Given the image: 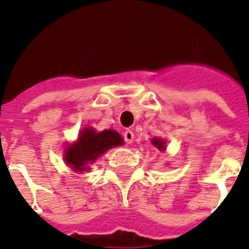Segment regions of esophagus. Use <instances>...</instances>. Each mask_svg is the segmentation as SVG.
Instances as JSON below:
<instances>
[{"label": "esophagus", "mask_w": 249, "mask_h": 249, "mask_svg": "<svg viewBox=\"0 0 249 249\" xmlns=\"http://www.w3.org/2000/svg\"><path fill=\"white\" fill-rule=\"evenodd\" d=\"M124 140L126 143H132L133 140H134V133L132 130H125L124 132Z\"/></svg>", "instance_id": "1"}]
</instances>
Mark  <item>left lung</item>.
I'll use <instances>...</instances> for the list:
<instances>
[{"label":"left lung","instance_id":"1","mask_svg":"<svg viewBox=\"0 0 249 249\" xmlns=\"http://www.w3.org/2000/svg\"><path fill=\"white\" fill-rule=\"evenodd\" d=\"M151 143L154 144V146H155V147L158 148L159 151H164V150H165V148H166L165 141L160 140V138H152Z\"/></svg>","mask_w":249,"mask_h":249}]
</instances>
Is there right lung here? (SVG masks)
I'll return each mask as SVG.
<instances>
[{"label":"right lung","mask_w":249,"mask_h":249,"mask_svg":"<svg viewBox=\"0 0 249 249\" xmlns=\"http://www.w3.org/2000/svg\"><path fill=\"white\" fill-rule=\"evenodd\" d=\"M123 144V138L117 132L108 129L97 132L93 128H84L75 143L70 144L64 151V161L75 172L89 170L93 164L107 150Z\"/></svg>","instance_id":"obj_1"}]
</instances>
